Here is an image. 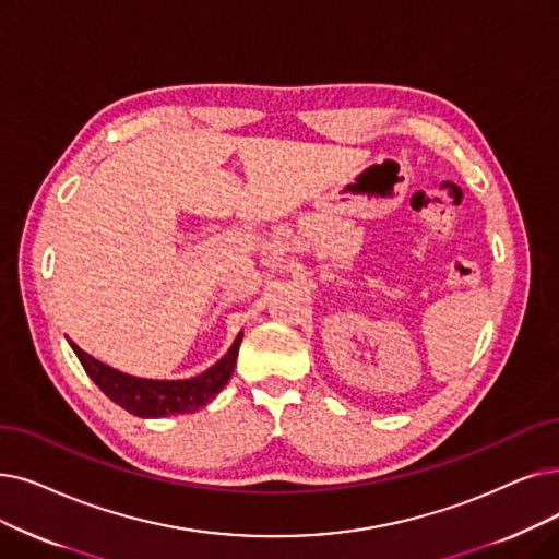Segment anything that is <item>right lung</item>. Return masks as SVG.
Listing matches in <instances>:
<instances>
[{"label":"right lung","mask_w":559,"mask_h":559,"mask_svg":"<svg viewBox=\"0 0 559 559\" xmlns=\"http://www.w3.org/2000/svg\"><path fill=\"white\" fill-rule=\"evenodd\" d=\"M239 343H241V333L235 337L233 347L219 362H214V366L203 374L185 379V381L136 379L105 366L100 360H95L93 356H88L72 343V340H70V347L75 349L86 374L111 402L123 406L126 411H130V414L139 418H164V416H176V414H193V411H199L201 406L212 402L216 393H219L228 383L235 370Z\"/></svg>","instance_id":"1"}]
</instances>
